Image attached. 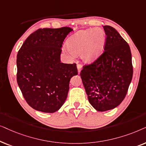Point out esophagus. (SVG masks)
<instances>
[{
    "mask_svg": "<svg viewBox=\"0 0 146 146\" xmlns=\"http://www.w3.org/2000/svg\"><path fill=\"white\" fill-rule=\"evenodd\" d=\"M77 71H78V73H79L81 72V65H80V64H77Z\"/></svg>",
    "mask_w": 146,
    "mask_h": 146,
    "instance_id": "34e87169",
    "label": "esophagus"
}]
</instances>
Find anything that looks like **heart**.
Returning <instances> with one entry per match:
<instances>
[{
    "label": "heart",
    "mask_w": 146,
    "mask_h": 146,
    "mask_svg": "<svg viewBox=\"0 0 146 146\" xmlns=\"http://www.w3.org/2000/svg\"><path fill=\"white\" fill-rule=\"evenodd\" d=\"M106 42V35L102 29L81 31L70 38L67 47L72 55H81L83 63L90 64L102 55Z\"/></svg>",
    "instance_id": "obj_1"
}]
</instances>
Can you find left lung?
I'll use <instances>...</instances> for the list:
<instances>
[{
    "instance_id": "1",
    "label": "left lung",
    "mask_w": 146,
    "mask_h": 146,
    "mask_svg": "<svg viewBox=\"0 0 146 146\" xmlns=\"http://www.w3.org/2000/svg\"><path fill=\"white\" fill-rule=\"evenodd\" d=\"M104 29V52L80 73L89 102L98 111L113 110L121 104L133 76L129 44L112 27L106 25Z\"/></svg>"
}]
</instances>
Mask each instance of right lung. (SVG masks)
I'll return each instance as SVG.
<instances>
[{
	"mask_svg": "<svg viewBox=\"0 0 146 146\" xmlns=\"http://www.w3.org/2000/svg\"><path fill=\"white\" fill-rule=\"evenodd\" d=\"M73 29H40L25 40L17 57V79L25 100L34 110L54 113L61 108L76 64L61 63L63 42Z\"/></svg>",
	"mask_w": 146,
	"mask_h": 146,
	"instance_id": "add662e5",
	"label": "right lung"
}]
</instances>
